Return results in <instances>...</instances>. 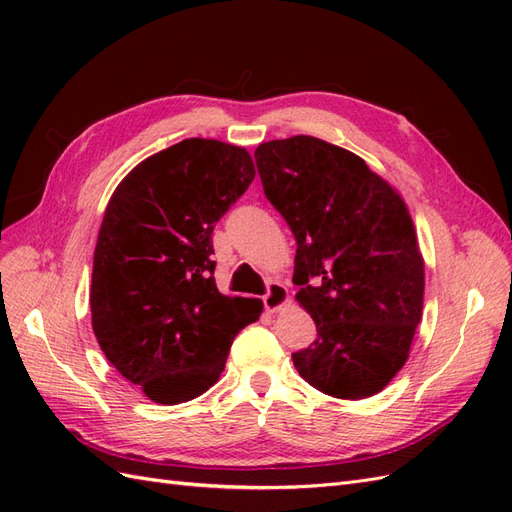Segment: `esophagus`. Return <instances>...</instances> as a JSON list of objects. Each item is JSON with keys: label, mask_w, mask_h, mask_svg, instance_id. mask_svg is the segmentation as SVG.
Returning a JSON list of instances; mask_svg holds the SVG:
<instances>
[{"label": "esophagus", "mask_w": 512, "mask_h": 512, "mask_svg": "<svg viewBox=\"0 0 512 512\" xmlns=\"http://www.w3.org/2000/svg\"><path fill=\"white\" fill-rule=\"evenodd\" d=\"M290 301L288 297V288L280 282H271L269 290L265 297H262V303H265L267 312H280V309Z\"/></svg>", "instance_id": "obj_1"}]
</instances>
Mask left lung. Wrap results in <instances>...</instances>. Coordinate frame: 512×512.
<instances>
[{"mask_svg":"<svg viewBox=\"0 0 512 512\" xmlns=\"http://www.w3.org/2000/svg\"><path fill=\"white\" fill-rule=\"evenodd\" d=\"M254 156L297 239L292 282L318 331L294 367L337 399L380 393L423 316L425 260L404 198L356 153L314 136L262 143Z\"/></svg>","mask_w":512,"mask_h":512,"instance_id":"8db88e82","label":"left lung"}]
</instances>
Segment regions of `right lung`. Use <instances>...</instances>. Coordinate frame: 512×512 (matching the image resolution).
I'll return each mask as SVG.
<instances>
[{
    "label": "right lung",
    "instance_id": "add662e5",
    "mask_svg": "<svg viewBox=\"0 0 512 512\" xmlns=\"http://www.w3.org/2000/svg\"><path fill=\"white\" fill-rule=\"evenodd\" d=\"M254 177L245 147L185 138L136 164L108 200L91 327L106 359L156 404L209 391L232 339L262 314L260 299L218 290L211 260L215 222Z\"/></svg>",
    "mask_w": 512,
    "mask_h": 512
}]
</instances>
